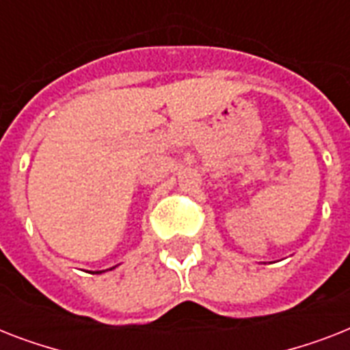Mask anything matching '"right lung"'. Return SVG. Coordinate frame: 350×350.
Here are the masks:
<instances>
[{"mask_svg": "<svg viewBox=\"0 0 350 350\" xmlns=\"http://www.w3.org/2000/svg\"><path fill=\"white\" fill-rule=\"evenodd\" d=\"M112 269H114V267H112ZM112 269H111V271H112ZM101 272H105V271H96L94 274H101Z\"/></svg>", "mask_w": 350, "mask_h": 350, "instance_id": "right-lung-1", "label": "right lung"}]
</instances>
